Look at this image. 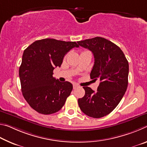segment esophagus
Listing matches in <instances>:
<instances>
[{"instance_id":"esophagus-1","label":"esophagus","mask_w":147,"mask_h":147,"mask_svg":"<svg viewBox=\"0 0 147 147\" xmlns=\"http://www.w3.org/2000/svg\"><path fill=\"white\" fill-rule=\"evenodd\" d=\"M78 87H79L78 85H77V84H73V89H74L78 88Z\"/></svg>"}]
</instances>
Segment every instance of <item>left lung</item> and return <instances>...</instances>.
Returning a JSON list of instances; mask_svg holds the SVG:
<instances>
[{"label":"left lung","instance_id":"8db88e82","mask_svg":"<svg viewBox=\"0 0 147 147\" xmlns=\"http://www.w3.org/2000/svg\"><path fill=\"white\" fill-rule=\"evenodd\" d=\"M77 43L93 53L94 62L90 77L100 82L96 92L89 87H83L85 95L78 99L79 107L89 117H102L116 108L126 91L128 60L117 45L101 37Z\"/></svg>","mask_w":147,"mask_h":147}]
</instances>
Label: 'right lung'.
Segmentation results:
<instances>
[{
  "instance_id": "right-lung-1",
  "label": "right lung",
  "mask_w": 147,
  "mask_h": 147,
  "mask_svg": "<svg viewBox=\"0 0 147 147\" xmlns=\"http://www.w3.org/2000/svg\"><path fill=\"white\" fill-rule=\"evenodd\" d=\"M76 42L43 39L24 50L19 74L24 98L38 113L49 115L60 110L73 90L69 82L53 77V70L60 67L65 54Z\"/></svg>"
}]
</instances>
